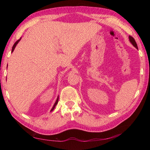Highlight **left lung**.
Instances as JSON below:
<instances>
[{
  "label": "left lung",
  "instance_id": "obj_1",
  "mask_svg": "<svg viewBox=\"0 0 150 150\" xmlns=\"http://www.w3.org/2000/svg\"><path fill=\"white\" fill-rule=\"evenodd\" d=\"M129 41L131 42V43L133 44V46H134L137 49H138V47H137V44L136 42L135 39H133V37H132V36H129Z\"/></svg>",
  "mask_w": 150,
  "mask_h": 150
}]
</instances>
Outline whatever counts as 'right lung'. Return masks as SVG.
<instances>
[{
	"label": "right lung",
	"instance_id": "1",
	"mask_svg": "<svg viewBox=\"0 0 150 150\" xmlns=\"http://www.w3.org/2000/svg\"><path fill=\"white\" fill-rule=\"evenodd\" d=\"M21 38H20V39H19L18 40H17L15 42V43L13 44V47H12V50H11V52H13V50H14V49H15V46H17V44H18V42H19V41H20V40H21ZM58 102H59V97H57V100H56V102H55V103L54 104V105H53V108H52V110L51 111H53V110H54V108H55V106L57 104V103H58Z\"/></svg>",
	"mask_w": 150,
	"mask_h": 150
}]
</instances>
